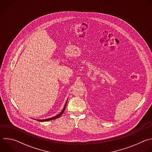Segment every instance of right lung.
<instances>
[{
    "mask_svg": "<svg viewBox=\"0 0 152 152\" xmlns=\"http://www.w3.org/2000/svg\"><path fill=\"white\" fill-rule=\"evenodd\" d=\"M67 102H66V104H65V106H64V108H63L62 111H61V113L60 114H58L56 116L53 117H52V118H48V119H45V120H38V121H49V120H53V119H56V118H59V117L64 113V111H65V108H66V104H67Z\"/></svg>",
    "mask_w": 152,
    "mask_h": 152,
    "instance_id": "add662e5",
    "label": "right lung"
}]
</instances>
